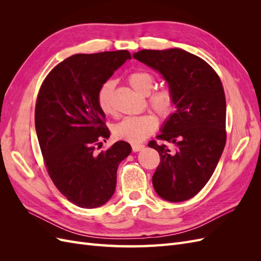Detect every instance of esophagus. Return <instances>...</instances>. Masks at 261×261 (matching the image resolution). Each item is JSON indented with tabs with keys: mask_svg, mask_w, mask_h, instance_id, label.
I'll return each mask as SVG.
<instances>
[{
	"mask_svg": "<svg viewBox=\"0 0 261 261\" xmlns=\"http://www.w3.org/2000/svg\"><path fill=\"white\" fill-rule=\"evenodd\" d=\"M144 148H145V145H141V144H133L132 145V150L134 152L140 151V150H143Z\"/></svg>",
	"mask_w": 261,
	"mask_h": 261,
	"instance_id": "esophagus-1",
	"label": "esophagus"
}]
</instances>
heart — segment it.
I'll return each instance as SVG.
<instances>
[{
	"instance_id": "b5f03b06",
	"label": "heart",
	"mask_w": 261,
	"mask_h": 261,
	"mask_svg": "<svg viewBox=\"0 0 261 261\" xmlns=\"http://www.w3.org/2000/svg\"><path fill=\"white\" fill-rule=\"evenodd\" d=\"M127 81L129 85L137 92L141 94H148V103L153 111L163 120L172 115L175 110V94L169 87L153 89L154 78L147 72H133L128 75ZM114 82L108 80L102 84L97 91V105L102 113L110 115L113 113V97ZM159 121L154 114L147 113L138 116H127L113 126V135L115 138L129 141V143H139L144 140L150 134H152Z\"/></svg>"
}]
</instances>
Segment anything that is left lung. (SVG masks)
Here are the masks:
<instances>
[{"label": "left lung", "mask_w": 261, "mask_h": 261, "mask_svg": "<svg viewBox=\"0 0 261 261\" xmlns=\"http://www.w3.org/2000/svg\"><path fill=\"white\" fill-rule=\"evenodd\" d=\"M133 58L159 72L175 94L176 111L148 144L160 154L152 176L161 198L179 202L198 194L215 172L226 141L225 94L206 61L181 49L141 50Z\"/></svg>", "instance_id": "1"}]
</instances>
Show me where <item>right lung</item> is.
Returning <instances> with one entry per match:
<instances>
[{"mask_svg": "<svg viewBox=\"0 0 261 261\" xmlns=\"http://www.w3.org/2000/svg\"><path fill=\"white\" fill-rule=\"evenodd\" d=\"M130 59L127 50L72 55L51 70L39 90L35 124L46 171L62 195L81 208H97L111 198L118 164L132 151L120 140L96 152L110 137L97 91Z\"/></svg>", "mask_w": 261, "mask_h": 261, "instance_id": "add662e5", "label": "right lung"}]
</instances>
